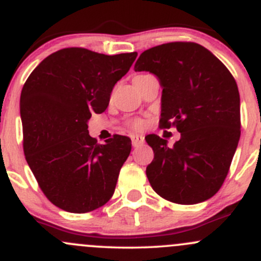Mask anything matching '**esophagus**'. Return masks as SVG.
I'll return each instance as SVG.
<instances>
[{"label":"esophagus","instance_id":"obj_1","mask_svg":"<svg viewBox=\"0 0 261 261\" xmlns=\"http://www.w3.org/2000/svg\"><path fill=\"white\" fill-rule=\"evenodd\" d=\"M131 142H133L134 147H137V146L142 145L145 142V137L142 135H131Z\"/></svg>","mask_w":261,"mask_h":261}]
</instances>
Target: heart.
Wrapping results in <instances>:
<instances>
[{"mask_svg":"<svg viewBox=\"0 0 261 261\" xmlns=\"http://www.w3.org/2000/svg\"><path fill=\"white\" fill-rule=\"evenodd\" d=\"M130 125H131V127L136 128V130H140V128L144 127V121H142V120H140V119H135V120H133V121H131Z\"/></svg>","mask_w":261,"mask_h":261,"instance_id":"b5f03b06","label":"heart"}]
</instances>
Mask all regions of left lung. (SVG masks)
Here are the masks:
<instances>
[{
  "label": "left lung",
  "mask_w": 261,
  "mask_h": 261,
  "mask_svg": "<svg viewBox=\"0 0 261 261\" xmlns=\"http://www.w3.org/2000/svg\"><path fill=\"white\" fill-rule=\"evenodd\" d=\"M135 71H150L162 89L160 127L174 126L173 146L150 135L154 157L146 168L162 198L196 204L213 197L227 177L240 137L236 79L216 56L193 42H171L141 53Z\"/></svg>",
  "instance_id": "1"
}]
</instances>
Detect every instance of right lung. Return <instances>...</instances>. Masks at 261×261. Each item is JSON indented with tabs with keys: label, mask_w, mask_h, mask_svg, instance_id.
I'll return each mask as SVG.
<instances>
[{
	"label": "right lung",
	"mask_w": 261,
	"mask_h": 261,
	"mask_svg": "<svg viewBox=\"0 0 261 261\" xmlns=\"http://www.w3.org/2000/svg\"><path fill=\"white\" fill-rule=\"evenodd\" d=\"M136 57L64 48L25 80L19 101L24 156L44 196L63 211L87 213L113 197L131 140L114 135L96 144L88 120L107 110L114 85Z\"/></svg>",
	"instance_id": "obj_1"
}]
</instances>
